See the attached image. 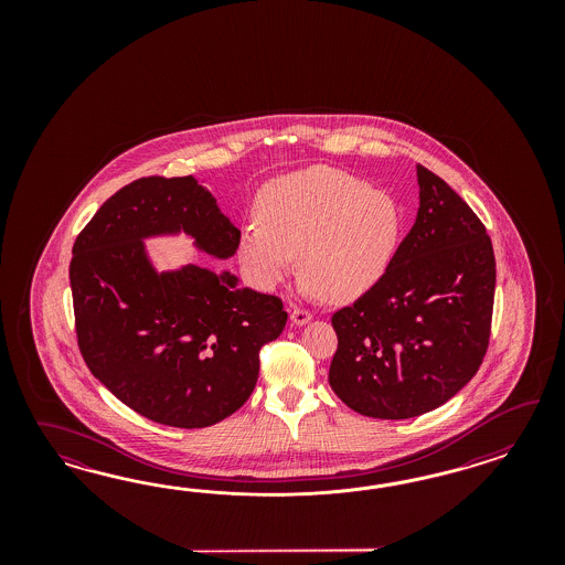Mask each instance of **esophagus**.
Returning a JSON list of instances; mask_svg holds the SVG:
<instances>
[{"instance_id": "obj_1", "label": "esophagus", "mask_w": 565, "mask_h": 565, "mask_svg": "<svg viewBox=\"0 0 565 565\" xmlns=\"http://www.w3.org/2000/svg\"><path fill=\"white\" fill-rule=\"evenodd\" d=\"M290 319L294 326H305L312 319V312L305 307H291Z\"/></svg>"}]
</instances>
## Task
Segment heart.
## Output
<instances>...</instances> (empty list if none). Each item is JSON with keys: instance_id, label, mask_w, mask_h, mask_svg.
<instances>
[{"instance_id": "heart-1", "label": "heart", "mask_w": 565, "mask_h": 565, "mask_svg": "<svg viewBox=\"0 0 565 565\" xmlns=\"http://www.w3.org/2000/svg\"><path fill=\"white\" fill-rule=\"evenodd\" d=\"M258 223L239 234L238 255L260 286L294 269L327 300H348L385 274L399 236V211L385 192L331 168L277 178L260 190Z\"/></svg>"}]
</instances>
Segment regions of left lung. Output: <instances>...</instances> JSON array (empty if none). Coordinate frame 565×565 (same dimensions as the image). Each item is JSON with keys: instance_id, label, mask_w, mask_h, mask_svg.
<instances>
[{"instance_id": "8db88e82", "label": "left lung", "mask_w": 565, "mask_h": 565, "mask_svg": "<svg viewBox=\"0 0 565 565\" xmlns=\"http://www.w3.org/2000/svg\"><path fill=\"white\" fill-rule=\"evenodd\" d=\"M420 206L385 274L331 317L329 385L352 411L404 420L477 375L495 300V255L479 215L425 166Z\"/></svg>"}]
</instances>
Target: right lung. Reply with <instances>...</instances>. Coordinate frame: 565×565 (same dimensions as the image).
Returning <instances> with one entry per match:
<instances>
[{"label":"right lung","instance_id":"right-lung-1","mask_svg":"<svg viewBox=\"0 0 565 565\" xmlns=\"http://www.w3.org/2000/svg\"><path fill=\"white\" fill-rule=\"evenodd\" d=\"M180 227L213 257L238 250V227L192 175L138 178L109 196L72 246L74 326L88 371L128 408L203 428L250 397L258 352L288 312L274 294L238 290L234 275L154 274L140 239Z\"/></svg>","mask_w":565,"mask_h":565}]
</instances>
